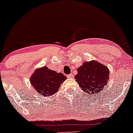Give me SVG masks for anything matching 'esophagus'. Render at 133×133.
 I'll list each match as a JSON object with an SVG mask.
<instances>
[{
  "mask_svg": "<svg viewBox=\"0 0 133 133\" xmlns=\"http://www.w3.org/2000/svg\"><path fill=\"white\" fill-rule=\"evenodd\" d=\"M67 77H68V78H69V79H72V78H73V74H68V75H67Z\"/></svg>",
  "mask_w": 133,
  "mask_h": 133,
  "instance_id": "obj_1",
  "label": "esophagus"
}]
</instances>
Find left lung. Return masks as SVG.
<instances>
[{
	"mask_svg": "<svg viewBox=\"0 0 133 133\" xmlns=\"http://www.w3.org/2000/svg\"><path fill=\"white\" fill-rule=\"evenodd\" d=\"M108 67L96 61L85 62L77 69L76 81L87 94H98L103 91L109 78Z\"/></svg>",
	"mask_w": 133,
	"mask_h": 133,
	"instance_id": "8db88e82",
	"label": "left lung"
}]
</instances>
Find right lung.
Here are the masks:
<instances>
[{
	"mask_svg": "<svg viewBox=\"0 0 133 133\" xmlns=\"http://www.w3.org/2000/svg\"><path fill=\"white\" fill-rule=\"evenodd\" d=\"M66 79L62 73H57L48 67L38 68L30 77V82L37 93L43 96H52L59 88L61 83Z\"/></svg>",
	"mask_w": 133,
	"mask_h": 133,
	"instance_id": "right-lung-1",
	"label": "right lung"
}]
</instances>
